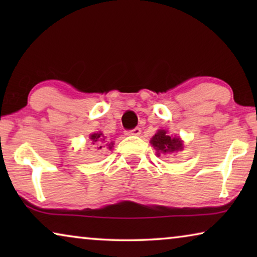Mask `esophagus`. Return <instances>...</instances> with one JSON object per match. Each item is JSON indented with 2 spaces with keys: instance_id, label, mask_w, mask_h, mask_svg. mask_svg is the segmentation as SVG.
<instances>
[{
  "instance_id": "1",
  "label": "esophagus",
  "mask_w": 257,
  "mask_h": 257,
  "mask_svg": "<svg viewBox=\"0 0 257 257\" xmlns=\"http://www.w3.org/2000/svg\"><path fill=\"white\" fill-rule=\"evenodd\" d=\"M140 133H142V130H140L139 127H136V128L131 130V131H127V133H126V135H128V136H139Z\"/></svg>"
}]
</instances>
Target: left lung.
Listing matches in <instances>:
<instances>
[{
  "instance_id": "1",
  "label": "left lung",
  "mask_w": 257,
  "mask_h": 257,
  "mask_svg": "<svg viewBox=\"0 0 257 257\" xmlns=\"http://www.w3.org/2000/svg\"><path fill=\"white\" fill-rule=\"evenodd\" d=\"M151 144L157 151L158 156L160 153L168 154L172 152H178L184 149V144L179 137H171L166 130H159L151 139Z\"/></svg>"
}]
</instances>
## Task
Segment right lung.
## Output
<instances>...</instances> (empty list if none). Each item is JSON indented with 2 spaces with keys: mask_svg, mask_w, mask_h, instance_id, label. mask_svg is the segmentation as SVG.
Instances as JSON below:
<instances>
[{
  "mask_svg": "<svg viewBox=\"0 0 257 257\" xmlns=\"http://www.w3.org/2000/svg\"><path fill=\"white\" fill-rule=\"evenodd\" d=\"M90 139L93 145L96 146L97 150L105 149V147L111 150L112 146H113V143H107L106 140H105V137L101 132H94L92 135H90Z\"/></svg>",
  "mask_w": 257,
  "mask_h": 257,
  "instance_id": "1",
  "label": "right lung"
}]
</instances>
